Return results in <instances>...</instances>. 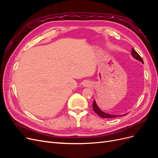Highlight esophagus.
I'll list each match as a JSON object with an SVG mask.
<instances>
[{
	"mask_svg": "<svg viewBox=\"0 0 158 158\" xmlns=\"http://www.w3.org/2000/svg\"><path fill=\"white\" fill-rule=\"evenodd\" d=\"M82 85L84 87H90L92 85V82L89 80H84L82 82Z\"/></svg>",
	"mask_w": 158,
	"mask_h": 158,
	"instance_id": "34e87169",
	"label": "esophagus"
}]
</instances>
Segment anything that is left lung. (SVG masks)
Here are the masks:
<instances>
[{"instance_id": "8db88e82", "label": "left lung", "mask_w": 158, "mask_h": 158, "mask_svg": "<svg viewBox=\"0 0 158 158\" xmlns=\"http://www.w3.org/2000/svg\"><path fill=\"white\" fill-rule=\"evenodd\" d=\"M131 54H132V56L134 57V58L140 61L141 63H144V61H143L142 59L141 58V56L138 54V52H137L135 49H134L133 48H132ZM92 106H93V109H94V111L95 113H96L100 117H102V118H114V117H118V116H123V115H124V114H123V115H113V114H107V113H105V112L102 111V110L100 109L98 107V106H97L96 102H95V100H94V102H93V105H92Z\"/></svg>"}]
</instances>
